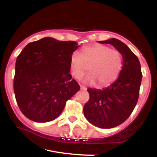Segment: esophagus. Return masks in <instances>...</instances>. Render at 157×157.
<instances>
[{
    "label": "esophagus",
    "instance_id": "1",
    "mask_svg": "<svg viewBox=\"0 0 157 157\" xmlns=\"http://www.w3.org/2000/svg\"><path fill=\"white\" fill-rule=\"evenodd\" d=\"M80 89H82V90H86V87H85V86H80Z\"/></svg>",
    "mask_w": 157,
    "mask_h": 157
}]
</instances>
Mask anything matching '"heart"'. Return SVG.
Listing matches in <instances>:
<instances>
[{"label": "heart", "mask_w": 157, "mask_h": 157, "mask_svg": "<svg viewBox=\"0 0 157 157\" xmlns=\"http://www.w3.org/2000/svg\"><path fill=\"white\" fill-rule=\"evenodd\" d=\"M91 72L82 79L85 84L109 86L117 78L122 67V57L116 49L101 44L86 46L81 52H74L70 57V71L75 78L80 79L87 71Z\"/></svg>", "instance_id": "1"}]
</instances>
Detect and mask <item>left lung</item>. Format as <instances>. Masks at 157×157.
<instances>
[{"mask_svg": "<svg viewBox=\"0 0 157 157\" xmlns=\"http://www.w3.org/2000/svg\"><path fill=\"white\" fill-rule=\"evenodd\" d=\"M111 44L120 52L122 67L118 78L102 89H88L90 98L85 104V117L100 128L120 125L129 117L137 103L142 75L138 57L126 45L116 38L99 41Z\"/></svg>", "mask_w": 157, "mask_h": 157, "instance_id": "8db88e82", "label": "left lung"}]
</instances>
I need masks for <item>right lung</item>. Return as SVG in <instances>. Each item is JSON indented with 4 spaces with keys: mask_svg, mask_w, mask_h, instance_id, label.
Instances as JSON below:
<instances>
[{
    "mask_svg": "<svg viewBox=\"0 0 157 157\" xmlns=\"http://www.w3.org/2000/svg\"><path fill=\"white\" fill-rule=\"evenodd\" d=\"M78 47L75 41L46 37L29 43L17 56L14 91L27 118L37 122L55 120L80 90L69 73L70 57Z\"/></svg>",
    "mask_w": 157,
    "mask_h": 157,
    "instance_id": "add662e5",
    "label": "right lung"
}]
</instances>
